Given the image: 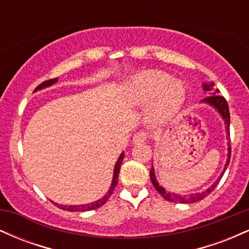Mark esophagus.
Returning <instances> with one entry per match:
<instances>
[{
    "label": "esophagus",
    "mask_w": 249,
    "mask_h": 249,
    "mask_svg": "<svg viewBox=\"0 0 249 249\" xmlns=\"http://www.w3.org/2000/svg\"><path fill=\"white\" fill-rule=\"evenodd\" d=\"M146 139H147V134L145 132H142V131H139V132H137L133 136L132 142H133V144H141V142H146Z\"/></svg>",
    "instance_id": "obj_1"
}]
</instances>
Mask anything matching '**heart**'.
<instances>
[{"label":"heart","instance_id":"obj_1","mask_svg":"<svg viewBox=\"0 0 249 249\" xmlns=\"http://www.w3.org/2000/svg\"><path fill=\"white\" fill-rule=\"evenodd\" d=\"M124 96L133 107H145L153 101L148 122L156 125L178 112L185 102L186 91L181 83L172 81L166 73L147 70L127 83Z\"/></svg>","mask_w":249,"mask_h":249}]
</instances>
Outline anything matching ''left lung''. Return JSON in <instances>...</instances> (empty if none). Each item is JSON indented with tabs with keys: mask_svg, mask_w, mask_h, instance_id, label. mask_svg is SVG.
Here are the masks:
<instances>
[{
	"mask_svg": "<svg viewBox=\"0 0 249 249\" xmlns=\"http://www.w3.org/2000/svg\"><path fill=\"white\" fill-rule=\"evenodd\" d=\"M214 87V83L211 82V83H204L202 84V89H204L205 92H207L208 95L206 98L202 99L201 102L202 104H207L210 105V107H212L213 108H215L216 111H218V113L220 115V117L222 118V121L225 123V128H226V138H227V159H226V164H225V167L224 170H222V172L220 173L219 178L215 180V181L213 182L212 185H211L210 187L207 188V190L202 191V192H198V193H192V194H176V193H172V192H168V191L165 190L164 187L160 186L158 182V180H157V177H156V173H154V167L152 166L150 171V178H151V181H152L154 188H156L157 191H158L159 193H160V196L164 198L165 200H167V201H171V202H180V204H193V202H196L199 201V200H202L204 198H206V196L210 194L214 188L216 187V185L219 184L220 179L222 178V176H224L226 168H227L228 164H230V160H231V145H230V122H231V117H230V110H228V104L227 102H226V99L224 98L222 96L219 95V90L218 89H215L214 90L213 89Z\"/></svg>",
	"mask_w": 249,
	"mask_h": 249,
	"instance_id": "1",
	"label": "left lung"
}]
</instances>
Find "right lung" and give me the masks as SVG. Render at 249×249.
<instances>
[{
	"mask_svg": "<svg viewBox=\"0 0 249 249\" xmlns=\"http://www.w3.org/2000/svg\"><path fill=\"white\" fill-rule=\"evenodd\" d=\"M57 81H58V78H53V79H49V81L43 82L42 84H39L38 87L35 89V91H34V92H36V91H38V90H42V89L49 88V87H51V85H53L55 83H57ZM123 159H124V152L121 153L118 160L116 161L115 168H113L112 182H111L110 188H108L107 192L105 193V196H103V198L96 200V201H93V202H90V204H85V205H59V204H57V202H53H53L56 205L57 207L61 208V210L69 211V212H87V211H92V210H96V208L102 207L103 205L107 201V199L110 198L113 191H115L117 182H118V174H119V171H121V165H122Z\"/></svg>",
	"mask_w": 249,
	"mask_h": 249,
	"instance_id": "1",
	"label": "right lung"
}]
</instances>
